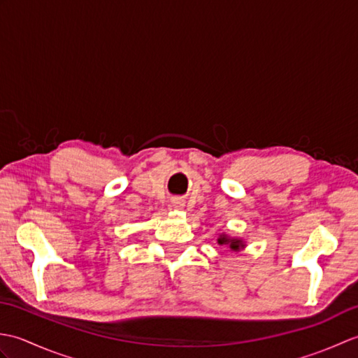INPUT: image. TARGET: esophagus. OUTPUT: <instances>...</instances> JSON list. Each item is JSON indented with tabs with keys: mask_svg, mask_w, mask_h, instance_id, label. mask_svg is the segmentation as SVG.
Masks as SVG:
<instances>
[{
	"mask_svg": "<svg viewBox=\"0 0 358 358\" xmlns=\"http://www.w3.org/2000/svg\"><path fill=\"white\" fill-rule=\"evenodd\" d=\"M172 206H173L175 209H181V208L185 206V201L181 200V199H173V200H172Z\"/></svg>",
	"mask_w": 358,
	"mask_h": 358,
	"instance_id": "34e87169",
	"label": "esophagus"
}]
</instances>
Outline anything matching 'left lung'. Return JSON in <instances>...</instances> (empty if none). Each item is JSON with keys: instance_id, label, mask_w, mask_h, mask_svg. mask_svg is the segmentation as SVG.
Segmentation results:
<instances>
[{"instance_id": "obj_1", "label": "left lung", "mask_w": 358, "mask_h": 358, "mask_svg": "<svg viewBox=\"0 0 358 358\" xmlns=\"http://www.w3.org/2000/svg\"><path fill=\"white\" fill-rule=\"evenodd\" d=\"M218 243H220V245H229V248L232 250H238L240 245H241L240 240H229V238H226V237L218 238Z\"/></svg>"}]
</instances>
